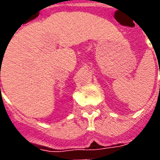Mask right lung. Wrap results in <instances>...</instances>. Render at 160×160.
Returning a JSON list of instances; mask_svg holds the SVG:
<instances>
[{
	"label": "right lung",
	"instance_id": "1",
	"mask_svg": "<svg viewBox=\"0 0 160 160\" xmlns=\"http://www.w3.org/2000/svg\"><path fill=\"white\" fill-rule=\"evenodd\" d=\"M0 87H1V86H0Z\"/></svg>",
	"mask_w": 160,
	"mask_h": 160
}]
</instances>
